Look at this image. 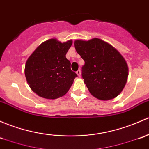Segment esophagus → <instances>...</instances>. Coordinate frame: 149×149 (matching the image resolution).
Segmentation results:
<instances>
[{
  "mask_svg": "<svg viewBox=\"0 0 149 149\" xmlns=\"http://www.w3.org/2000/svg\"><path fill=\"white\" fill-rule=\"evenodd\" d=\"M76 73H77L78 76H81V70H78L77 71H76Z\"/></svg>",
  "mask_w": 149,
  "mask_h": 149,
  "instance_id": "obj_1",
  "label": "esophagus"
}]
</instances>
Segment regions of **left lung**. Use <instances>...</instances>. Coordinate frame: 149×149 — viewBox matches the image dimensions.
<instances>
[{
    "label": "left lung",
    "instance_id": "8db88e82",
    "mask_svg": "<svg viewBox=\"0 0 149 149\" xmlns=\"http://www.w3.org/2000/svg\"><path fill=\"white\" fill-rule=\"evenodd\" d=\"M75 48L85 61L82 77L90 93L107 101L119 95L127 81L126 61L111 45L99 38L75 40Z\"/></svg>",
    "mask_w": 149,
    "mask_h": 149
}]
</instances>
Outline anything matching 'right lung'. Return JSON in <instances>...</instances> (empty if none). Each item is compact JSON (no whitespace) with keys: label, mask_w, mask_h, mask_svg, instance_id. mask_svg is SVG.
<instances>
[{"label":"right lung","mask_w":149,"mask_h":149,"mask_svg":"<svg viewBox=\"0 0 149 149\" xmlns=\"http://www.w3.org/2000/svg\"><path fill=\"white\" fill-rule=\"evenodd\" d=\"M71 40L61 43L51 38L40 45L29 58L25 76L29 86L38 95L56 99L68 91L77 74L70 69L65 57Z\"/></svg>","instance_id":"obj_1"}]
</instances>
